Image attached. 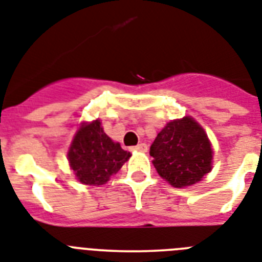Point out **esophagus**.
Segmentation results:
<instances>
[{"label":"esophagus","instance_id":"1","mask_svg":"<svg viewBox=\"0 0 262 262\" xmlns=\"http://www.w3.org/2000/svg\"><path fill=\"white\" fill-rule=\"evenodd\" d=\"M132 150H136V152H146V150H148V146H146V144L141 142V144H138V145L132 146Z\"/></svg>","mask_w":262,"mask_h":262}]
</instances>
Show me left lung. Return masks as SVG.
<instances>
[{
  "mask_svg": "<svg viewBox=\"0 0 262 262\" xmlns=\"http://www.w3.org/2000/svg\"><path fill=\"white\" fill-rule=\"evenodd\" d=\"M157 173L173 187L192 186L211 171L207 135L191 117L168 122L150 145Z\"/></svg>",
  "mask_w": 262,
  "mask_h": 262,
  "instance_id": "8db88e82",
  "label": "left lung"
}]
</instances>
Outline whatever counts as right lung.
<instances>
[{
    "instance_id": "add662e5",
    "label": "right lung",
    "mask_w": 262,
    "mask_h": 262,
    "mask_svg": "<svg viewBox=\"0 0 262 262\" xmlns=\"http://www.w3.org/2000/svg\"><path fill=\"white\" fill-rule=\"evenodd\" d=\"M130 153L106 135L99 120L83 124L69 150V161L80 183L102 186L120 171Z\"/></svg>"
}]
</instances>
